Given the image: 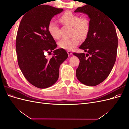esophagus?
Listing matches in <instances>:
<instances>
[{"mask_svg":"<svg viewBox=\"0 0 129 129\" xmlns=\"http://www.w3.org/2000/svg\"><path fill=\"white\" fill-rule=\"evenodd\" d=\"M67 53L69 55H71L72 54V52L71 51H69V50H68L67 51Z\"/></svg>","mask_w":129,"mask_h":129,"instance_id":"34e87169","label":"esophagus"}]
</instances>
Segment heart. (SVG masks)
Wrapping results in <instances>:
<instances>
[{"label": "heart", "instance_id": "obj_1", "mask_svg": "<svg viewBox=\"0 0 129 129\" xmlns=\"http://www.w3.org/2000/svg\"><path fill=\"white\" fill-rule=\"evenodd\" d=\"M60 21L64 25L72 27L70 39H62L58 41L60 48L67 50H72L79 45L80 39L84 40L88 36L90 30L89 21L86 18H81L79 15L67 11L59 18ZM48 31L54 39L60 38V29L55 21H50L48 24Z\"/></svg>", "mask_w": 129, "mask_h": 129}]
</instances>
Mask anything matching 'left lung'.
Instances as JSON below:
<instances>
[{
	"label": "left lung",
	"mask_w": 129,
	"mask_h": 129,
	"mask_svg": "<svg viewBox=\"0 0 129 129\" xmlns=\"http://www.w3.org/2000/svg\"><path fill=\"white\" fill-rule=\"evenodd\" d=\"M74 12L86 14L90 19L88 36L79 47L87 54H73L80 60L76 77L83 84L95 86L107 79L115 64L118 47L116 29L113 21L96 7L85 5Z\"/></svg>",
	"instance_id": "1"
}]
</instances>
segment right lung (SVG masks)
<instances>
[{
	"mask_svg": "<svg viewBox=\"0 0 129 129\" xmlns=\"http://www.w3.org/2000/svg\"><path fill=\"white\" fill-rule=\"evenodd\" d=\"M63 10L39 5L24 15L19 26L15 48L19 68L26 80L39 88L56 83L60 66L68 56L64 49H55L57 45L48 31L52 18ZM52 51L53 56L48 59L44 53Z\"/></svg>",
	"mask_w": 129,
	"mask_h": 129,
	"instance_id": "right-lung-1",
	"label": "right lung"
}]
</instances>
